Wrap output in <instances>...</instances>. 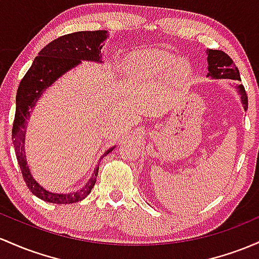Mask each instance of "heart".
I'll use <instances>...</instances> for the list:
<instances>
[{"instance_id":"1","label":"heart","mask_w":259,"mask_h":259,"mask_svg":"<svg viewBox=\"0 0 259 259\" xmlns=\"http://www.w3.org/2000/svg\"><path fill=\"white\" fill-rule=\"evenodd\" d=\"M172 65L177 73H184L189 69L188 61L184 59L176 60L171 54L156 49H145L135 51L127 56L124 62V69L130 78H141L164 72Z\"/></svg>"}]
</instances>
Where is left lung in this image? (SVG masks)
<instances>
[{"label": "left lung", "mask_w": 259, "mask_h": 259, "mask_svg": "<svg viewBox=\"0 0 259 259\" xmlns=\"http://www.w3.org/2000/svg\"><path fill=\"white\" fill-rule=\"evenodd\" d=\"M208 55V73L206 77H211L214 79L229 78L237 79L240 81V71H238L236 65L227 54L221 50H206ZM237 92L241 97V103H242L243 109L247 110L248 108V98H247L245 87L242 84H238Z\"/></svg>", "instance_id": "8db88e82"}]
</instances>
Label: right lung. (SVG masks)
I'll return each mask as SVG.
<instances>
[{"instance_id":"right-lung-1","label":"right lung","mask_w":259,"mask_h":259,"mask_svg":"<svg viewBox=\"0 0 259 259\" xmlns=\"http://www.w3.org/2000/svg\"><path fill=\"white\" fill-rule=\"evenodd\" d=\"M108 35L109 34L107 30H93V32L87 30V32L66 34L55 39L42 48L19 83L16 97V115H14L12 127V140L17 161L21 167L23 180L30 192L35 197L48 203L72 204L83 200L95 186L99 166L96 167L90 181L77 192L59 194L47 190L34 180L25 158L24 140L27 121L29 120L32 109H34L42 93L65 73L81 65L82 61L98 62V64L103 62L101 50L104 47V41L107 40ZM114 147L107 150L103 156L112 152Z\"/></svg>"}]
</instances>
